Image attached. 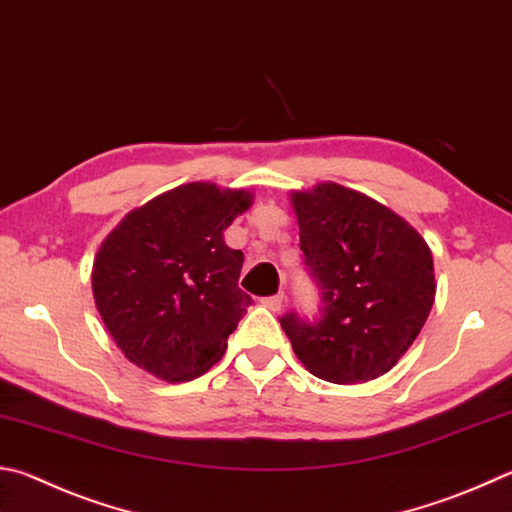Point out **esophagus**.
<instances>
[{"instance_id":"1","label":"esophagus","mask_w":512,"mask_h":512,"mask_svg":"<svg viewBox=\"0 0 512 512\" xmlns=\"http://www.w3.org/2000/svg\"><path fill=\"white\" fill-rule=\"evenodd\" d=\"M282 302H284V295H282V293H277V295H271V297H264V300H262V306H266L268 311L277 313V311L282 309Z\"/></svg>"}]
</instances>
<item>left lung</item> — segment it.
I'll return each mask as SVG.
<instances>
[{
	"mask_svg": "<svg viewBox=\"0 0 512 512\" xmlns=\"http://www.w3.org/2000/svg\"><path fill=\"white\" fill-rule=\"evenodd\" d=\"M304 264L320 286V318H280L302 365L327 383L387 374L412 347L434 304L425 239L367 194L318 183L291 194Z\"/></svg>",
	"mask_w": 512,
	"mask_h": 512,
	"instance_id": "8db88e82",
	"label": "left lung"
}]
</instances>
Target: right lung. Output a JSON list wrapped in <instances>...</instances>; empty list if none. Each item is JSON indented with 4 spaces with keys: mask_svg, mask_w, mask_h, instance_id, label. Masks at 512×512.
I'll return each mask as SVG.
<instances>
[{
    "mask_svg": "<svg viewBox=\"0 0 512 512\" xmlns=\"http://www.w3.org/2000/svg\"><path fill=\"white\" fill-rule=\"evenodd\" d=\"M250 203L246 190L185 183L129 212L102 241L91 288L129 362L185 383L221 360L253 302L237 286L244 253L224 241Z\"/></svg>",
    "mask_w": 512,
    "mask_h": 512,
    "instance_id": "right-lung-1",
    "label": "right lung"
}]
</instances>
